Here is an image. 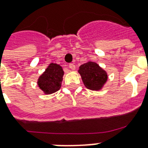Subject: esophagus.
Here are the masks:
<instances>
[{"label": "esophagus", "mask_w": 148, "mask_h": 148, "mask_svg": "<svg viewBox=\"0 0 148 148\" xmlns=\"http://www.w3.org/2000/svg\"><path fill=\"white\" fill-rule=\"evenodd\" d=\"M69 67H70L71 70H74V69H75V65L73 64V63H70V64H69Z\"/></svg>", "instance_id": "1"}]
</instances>
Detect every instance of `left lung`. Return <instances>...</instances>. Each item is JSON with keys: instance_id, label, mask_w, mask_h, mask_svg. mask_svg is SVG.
Listing matches in <instances>:
<instances>
[{"instance_id": "obj_1", "label": "left lung", "mask_w": 148, "mask_h": 148, "mask_svg": "<svg viewBox=\"0 0 148 148\" xmlns=\"http://www.w3.org/2000/svg\"><path fill=\"white\" fill-rule=\"evenodd\" d=\"M78 72L85 87L91 90L101 89L108 80L107 72L97 63L91 61L81 65Z\"/></svg>"}]
</instances>
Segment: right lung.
I'll list each match as a JSON object with an SVG mask.
<instances>
[{
	"label": "right lung",
	"instance_id": "1",
	"mask_svg": "<svg viewBox=\"0 0 148 148\" xmlns=\"http://www.w3.org/2000/svg\"><path fill=\"white\" fill-rule=\"evenodd\" d=\"M64 72L63 68L56 63L49 64L48 68L38 78L39 88L45 94H52L61 87Z\"/></svg>",
	"mask_w": 148,
	"mask_h": 148
}]
</instances>
